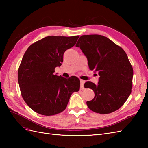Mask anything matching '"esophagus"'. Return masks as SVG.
I'll use <instances>...</instances> for the list:
<instances>
[{"label":"esophagus","instance_id":"34e87169","mask_svg":"<svg viewBox=\"0 0 148 148\" xmlns=\"http://www.w3.org/2000/svg\"><path fill=\"white\" fill-rule=\"evenodd\" d=\"M85 82L84 80L81 79L80 80V89H84V84Z\"/></svg>","mask_w":148,"mask_h":148}]
</instances>
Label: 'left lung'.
<instances>
[{"mask_svg":"<svg viewBox=\"0 0 148 148\" xmlns=\"http://www.w3.org/2000/svg\"><path fill=\"white\" fill-rule=\"evenodd\" d=\"M76 47L86 56L89 68L100 76L97 84L84 83L91 88L95 97L86 104L89 109L101 114L118 110L126 102L132 89L133 67L126 52L107 37L99 34L83 35Z\"/></svg>","mask_w":148,"mask_h":148,"instance_id":"1","label":"left lung"}]
</instances>
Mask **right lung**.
<instances>
[{
  "label": "right lung",
  "mask_w": 148,
  "mask_h": 148,
  "mask_svg": "<svg viewBox=\"0 0 148 148\" xmlns=\"http://www.w3.org/2000/svg\"><path fill=\"white\" fill-rule=\"evenodd\" d=\"M79 36H49L31 44L25 52L18 71L22 97L30 108L43 115L63 112L73 92L78 91L79 79L53 74L63 62L66 50L75 45Z\"/></svg>",
  "instance_id": "right-lung-1"
}]
</instances>
